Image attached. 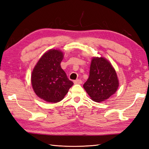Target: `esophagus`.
Segmentation results:
<instances>
[{
	"instance_id": "34e87169",
	"label": "esophagus",
	"mask_w": 149,
	"mask_h": 149,
	"mask_svg": "<svg viewBox=\"0 0 149 149\" xmlns=\"http://www.w3.org/2000/svg\"><path fill=\"white\" fill-rule=\"evenodd\" d=\"M74 83L75 84H81L82 83H83V81H81V79H76L74 81Z\"/></svg>"
}]
</instances>
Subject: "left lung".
Masks as SVG:
<instances>
[{"label": "left lung", "mask_w": 149, "mask_h": 149, "mask_svg": "<svg viewBox=\"0 0 149 149\" xmlns=\"http://www.w3.org/2000/svg\"><path fill=\"white\" fill-rule=\"evenodd\" d=\"M118 84L116 73L109 62L104 58H93L89 77L83 85L91 99L102 102L116 92Z\"/></svg>", "instance_id": "8db88e82"}]
</instances>
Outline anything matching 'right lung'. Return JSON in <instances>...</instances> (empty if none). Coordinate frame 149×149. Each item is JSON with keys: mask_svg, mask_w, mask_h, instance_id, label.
Instances as JSON below:
<instances>
[{"mask_svg": "<svg viewBox=\"0 0 149 149\" xmlns=\"http://www.w3.org/2000/svg\"><path fill=\"white\" fill-rule=\"evenodd\" d=\"M63 54L50 50L42 56L32 73L31 82L34 92L49 102H58L65 97L74 83L61 67Z\"/></svg>", "mask_w": 149, "mask_h": 149, "instance_id": "obj_1", "label": "right lung"}]
</instances>
